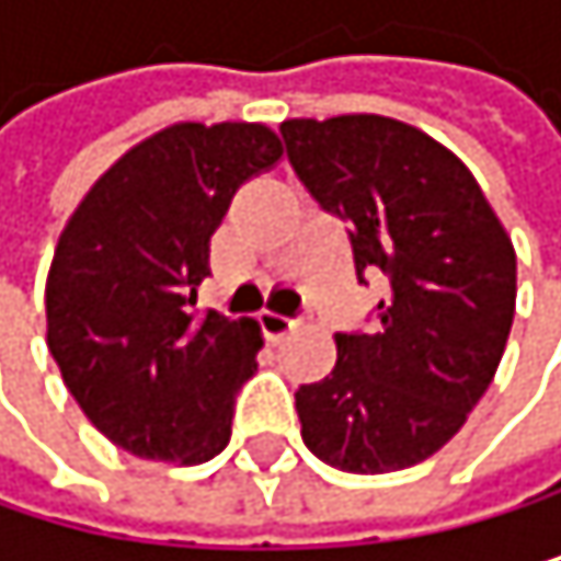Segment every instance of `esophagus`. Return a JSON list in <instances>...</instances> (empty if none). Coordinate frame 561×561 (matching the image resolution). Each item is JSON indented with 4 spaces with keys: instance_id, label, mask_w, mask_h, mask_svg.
<instances>
[{
    "instance_id": "1",
    "label": "esophagus",
    "mask_w": 561,
    "mask_h": 561,
    "mask_svg": "<svg viewBox=\"0 0 561 561\" xmlns=\"http://www.w3.org/2000/svg\"><path fill=\"white\" fill-rule=\"evenodd\" d=\"M259 327H262L265 340L278 343V340H286V336L299 327V322H296V319H289V316H283V312L262 309V312H259Z\"/></svg>"
}]
</instances>
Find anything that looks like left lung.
Instances as JSON below:
<instances>
[{"instance_id": "8db88e82", "label": "left lung", "mask_w": 561, "mask_h": 561, "mask_svg": "<svg viewBox=\"0 0 561 561\" xmlns=\"http://www.w3.org/2000/svg\"><path fill=\"white\" fill-rule=\"evenodd\" d=\"M319 208L350 225L359 283L383 272L370 333L296 390L302 440L350 474L427 461L499 370L515 319V249L471 171L424 130L377 114L278 127Z\"/></svg>"}]
</instances>
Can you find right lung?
Here are the masks:
<instances>
[{"mask_svg":"<svg viewBox=\"0 0 561 561\" xmlns=\"http://www.w3.org/2000/svg\"><path fill=\"white\" fill-rule=\"evenodd\" d=\"M283 158L265 124H174L106 171L59 234L46 343L90 424L147 461L202 465L259 370L255 319L191 312L234 191Z\"/></svg>","mask_w":561,"mask_h":561,"instance_id":"obj_1","label":"right lung"}]
</instances>
